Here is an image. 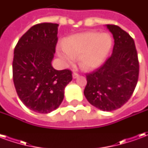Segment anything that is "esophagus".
<instances>
[{
	"label": "esophagus",
	"mask_w": 148,
	"mask_h": 148,
	"mask_svg": "<svg viewBox=\"0 0 148 148\" xmlns=\"http://www.w3.org/2000/svg\"><path fill=\"white\" fill-rule=\"evenodd\" d=\"M79 76V74L77 73H73V78H77Z\"/></svg>",
	"instance_id": "34e87169"
}]
</instances>
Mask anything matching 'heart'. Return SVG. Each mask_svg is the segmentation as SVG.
Returning a JSON list of instances; mask_svg holds the SVG:
<instances>
[{
    "mask_svg": "<svg viewBox=\"0 0 148 148\" xmlns=\"http://www.w3.org/2000/svg\"><path fill=\"white\" fill-rule=\"evenodd\" d=\"M112 39L108 33L88 32L74 35L66 39L64 51L58 52L59 57L68 63H72L79 56L80 66L85 71L99 67L111 51Z\"/></svg>",
    "mask_w": 148,
    "mask_h": 148,
    "instance_id": "obj_1",
    "label": "heart"
}]
</instances>
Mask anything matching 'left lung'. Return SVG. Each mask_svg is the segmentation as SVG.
Instances as JSON below:
<instances>
[{"instance_id": "obj_1", "label": "left lung", "mask_w": 148, "mask_h": 148, "mask_svg": "<svg viewBox=\"0 0 148 148\" xmlns=\"http://www.w3.org/2000/svg\"><path fill=\"white\" fill-rule=\"evenodd\" d=\"M106 27L114 39L112 54L101 67L86 74L84 95L97 109L111 112L130 99L138 82L140 65L129 34L116 25Z\"/></svg>"}]
</instances>
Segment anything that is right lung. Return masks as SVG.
Masks as SVG:
<instances>
[{
	"label": "right lung",
	"instance_id": "add662e5",
	"mask_svg": "<svg viewBox=\"0 0 148 148\" xmlns=\"http://www.w3.org/2000/svg\"><path fill=\"white\" fill-rule=\"evenodd\" d=\"M58 24L34 25L14 49L12 77L18 96L38 113H49L61 105L64 89L72 80L70 70L57 71L51 61L58 42Z\"/></svg>",
	"mask_w": 148,
	"mask_h": 148
}]
</instances>
